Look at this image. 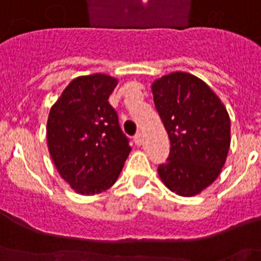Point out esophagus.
<instances>
[{"mask_svg": "<svg viewBox=\"0 0 261 261\" xmlns=\"http://www.w3.org/2000/svg\"><path fill=\"white\" fill-rule=\"evenodd\" d=\"M142 141H143V139H142V134H141V133H138V134L134 137L135 145H137V146H141V145H142Z\"/></svg>", "mask_w": 261, "mask_h": 261, "instance_id": "34e87169", "label": "esophagus"}]
</instances>
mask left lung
I'll list each match as a JSON object with an SVG mask.
<instances>
[{
	"mask_svg": "<svg viewBox=\"0 0 261 261\" xmlns=\"http://www.w3.org/2000/svg\"><path fill=\"white\" fill-rule=\"evenodd\" d=\"M170 154L158 174L167 189L182 197L200 194L225 165L230 146L228 111L206 83L188 72H171L151 84Z\"/></svg>",
	"mask_w": 261,
	"mask_h": 261,
	"instance_id": "left-lung-1",
	"label": "left lung"
}]
</instances>
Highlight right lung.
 I'll return each instance as SVG.
<instances>
[{
	"instance_id": "add662e5",
	"label": "right lung",
	"mask_w": 261,
	"mask_h": 261,
	"mask_svg": "<svg viewBox=\"0 0 261 261\" xmlns=\"http://www.w3.org/2000/svg\"><path fill=\"white\" fill-rule=\"evenodd\" d=\"M118 79L105 73L79 76L50 107L46 142L59 174L79 194L111 188L131 147L109 97Z\"/></svg>"
}]
</instances>
